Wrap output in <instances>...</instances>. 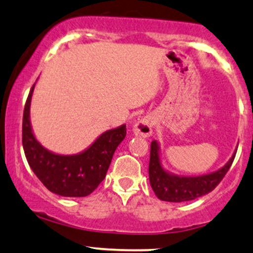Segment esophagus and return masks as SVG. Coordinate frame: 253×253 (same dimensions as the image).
Masks as SVG:
<instances>
[{"label":"esophagus","instance_id":"1","mask_svg":"<svg viewBox=\"0 0 253 253\" xmlns=\"http://www.w3.org/2000/svg\"><path fill=\"white\" fill-rule=\"evenodd\" d=\"M152 128H153V120L151 117H144L139 119L133 126V133L135 136L140 138H148L152 135Z\"/></svg>","mask_w":253,"mask_h":253}]
</instances>
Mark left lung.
Wrapping results in <instances>:
<instances>
[{
	"label": "left lung",
	"mask_w": 253,
	"mask_h": 253,
	"mask_svg": "<svg viewBox=\"0 0 253 253\" xmlns=\"http://www.w3.org/2000/svg\"><path fill=\"white\" fill-rule=\"evenodd\" d=\"M234 157H236V151L221 169L209 174L197 176L176 175L166 171L163 167L160 159V146L157 140H153L151 144L150 166H148L151 186L156 196L164 202H190L214 190L229 171Z\"/></svg>",
	"instance_id": "left-lung-1"
}]
</instances>
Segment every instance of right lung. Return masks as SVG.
Segmentation results:
<instances>
[{
  "instance_id": "obj_1",
  "label": "right lung",
  "mask_w": 253,
  "mask_h": 253,
  "mask_svg": "<svg viewBox=\"0 0 253 253\" xmlns=\"http://www.w3.org/2000/svg\"><path fill=\"white\" fill-rule=\"evenodd\" d=\"M34 87L24 106L22 123V145L30 169L50 192L62 197H86L105 179L114 152L126 136V125L106 130L80 153H54L40 144L33 133L30 102Z\"/></svg>"
}]
</instances>
